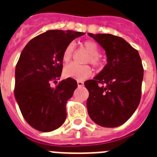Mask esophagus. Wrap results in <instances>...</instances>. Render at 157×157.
<instances>
[{
  "label": "esophagus",
  "mask_w": 157,
  "mask_h": 157,
  "mask_svg": "<svg viewBox=\"0 0 157 157\" xmlns=\"http://www.w3.org/2000/svg\"><path fill=\"white\" fill-rule=\"evenodd\" d=\"M77 85H78V87L84 86V82L80 81V80H78V81H77Z\"/></svg>",
  "instance_id": "obj_1"
}]
</instances>
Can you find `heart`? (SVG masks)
<instances>
[{
	"label": "heart",
	"mask_w": 157,
	"mask_h": 157,
	"mask_svg": "<svg viewBox=\"0 0 157 157\" xmlns=\"http://www.w3.org/2000/svg\"><path fill=\"white\" fill-rule=\"evenodd\" d=\"M83 46L90 54L87 62H90L95 67H100L101 62L99 57L100 55V49L98 44L94 41L88 40L83 43ZM74 46L69 43L62 53V62L65 64L69 63L73 57ZM92 69L88 65H77L76 64H69L64 69L63 74L67 78H73L78 80H85L92 75Z\"/></svg>",
	"instance_id": "obj_1"
}]
</instances>
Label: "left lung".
Returning a JSON list of instances; mask_svg holds the SVG:
<instances>
[{
    "label": "left lung",
    "mask_w": 157,
    "mask_h": 157,
    "mask_svg": "<svg viewBox=\"0 0 157 157\" xmlns=\"http://www.w3.org/2000/svg\"><path fill=\"white\" fill-rule=\"evenodd\" d=\"M106 51L103 70L87 80L89 92L87 108L94 122L103 127H117L129 119L138 107L144 69L137 50L122 38L111 34L88 33Z\"/></svg>",
    "instance_id": "1"
}]
</instances>
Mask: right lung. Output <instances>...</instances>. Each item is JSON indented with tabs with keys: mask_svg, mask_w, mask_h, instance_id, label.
<instances>
[{
	"mask_svg": "<svg viewBox=\"0 0 157 157\" xmlns=\"http://www.w3.org/2000/svg\"><path fill=\"white\" fill-rule=\"evenodd\" d=\"M84 32L50 30L31 39L16 64L14 94L22 115L34 129L50 132L66 118V103L73 96L77 83L73 78L60 80L62 53ZM58 83V82H57Z\"/></svg>",
	"mask_w": 157,
	"mask_h": 157,
	"instance_id": "obj_1",
	"label": "right lung"
}]
</instances>
